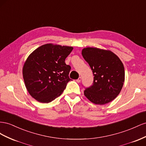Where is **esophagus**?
I'll return each mask as SVG.
<instances>
[{"instance_id": "34e87169", "label": "esophagus", "mask_w": 146, "mask_h": 146, "mask_svg": "<svg viewBox=\"0 0 146 146\" xmlns=\"http://www.w3.org/2000/svg\"><path fill=\"white\" fill-rule=\"evenodd\" d=\"M81 81V77H79L78 79H77V80H76V82H78V83L80 82Z\"/></svg>"}]
</instances>
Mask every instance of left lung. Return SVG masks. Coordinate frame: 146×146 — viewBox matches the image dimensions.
Here are the masks:
<instances>
[{
	"label": "left lung",
	"mask_w": 146,
	"mask_h": 146,
	"mask_svg": "<svg viewBox=\"0 0 146 146\" xmlns=\"http://www.w3.org/2000/svg\"><path fill=\"white\" fill-rule=\"evenodd\" d=\"M82 56L94 75L93 85L84 90L86 97L95 105L112 102L120 94L125 81L122 61L111 51L97 48L82 49Z\"/></svg>",
	"instance_id": "left-lung-1"
}]
</instances>
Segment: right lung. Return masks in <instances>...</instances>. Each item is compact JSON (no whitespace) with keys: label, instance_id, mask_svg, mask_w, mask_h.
<instances>
[{"label":"right lung","instance_id":"add662e5","mask_svg":"<svg viewBox=\"0 0 146 146\" xmlns=\"http://www.w3.org/2000/svg\"><path fill=\"white\" fill-rule=\"evenodd\" d=\"M73 48L48 43L34 50L23 67V76L28 92L36 101L48 103L63 92L71 80V67L65 60Z\"/></svg>","mask_w":146,"mask_h":146}]
</instances>
